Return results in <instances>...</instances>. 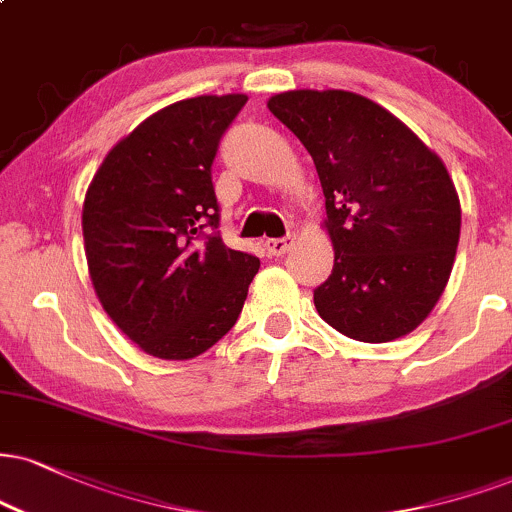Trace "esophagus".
<instances>
[{
    "instance_id": "34e87169",
    "label": "esophagus",
    "mask_w": 512,
    "mask_h": 512,
    "mask_svg": "<svg viewBox=\"0 0 512 512\" xmlns=\"http://www.w3.org/2000/svg\"><path fill=\"white\" fill-rule=\"evenodd\" d=\"M264 248H267L269 255H286V250L291 248V238H269L264 240Z\"/></svg>"
}]
</instances>
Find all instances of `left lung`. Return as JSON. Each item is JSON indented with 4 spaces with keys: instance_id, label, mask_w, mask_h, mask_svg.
Returning <instances> with one entry per match:
<instances>
[{
    "instance_id": "left-lung-1",
    "label": "left lung",
    "mask_w": 512,
    "mask_h": 512,
    "mask_svg": "<svg viewBox=\"0 0 512 512\" xmlns=\"http://www.w3.org/2000/svg\"><path fill=\"white\" fill-rule=\"evenodd\" d=\"M317 166L334 269L315 288L326 324L365 343L417 329L451 276L460 200L436 152L377 102L291 90L267 102Z\"/></svg>"
}]
</instances>
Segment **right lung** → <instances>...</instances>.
Segmentation results:
<instances>
[{
	"mask_svg": "<svg viewBox=\"0 0 512 512\" xmlns=\"http://www.w3.org/2000/svg\"><path fill=\"white\" fill-rule=\"evenodd\" d=\"M245 95L159 109L116 143L83 202L92 286L145 353L190 360L231 331L260 260L226 248L212 186L219 140Z\"/></svg>",
	"mask_w": 512,
	"mask_h": 512,
	"instance_id": "1",
	"label": "right lung"
}]
</instances>
